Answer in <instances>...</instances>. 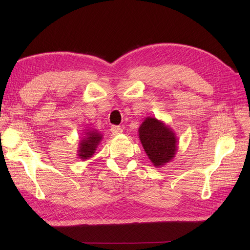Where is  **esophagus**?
Masks as SVG:
<instances>
[{"label":"esophagus","instance_id":"esophagus-1","mask_svg":"<svg viewBox=\"0 0 250 250\" xmlns=\"http://www.w3.org/2000/svg\"><path fill=\"white\" fill-rule=\"evenodd\" d=\"M110 130H111L113 135H117V134H120V133L123 132V129L120 126H112Z\"/></svg>","mask_w":250,"mask_h":250}]
</instances>
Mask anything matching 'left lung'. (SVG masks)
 I'll list each match as a JSON object with an SVG mask.
<instances>
[{
    "mask_svg": "<svg viewBox=\"0 0 250 250\" xmlns=\"http://www.w3.org/2000/svg\"><path fill=\"white\" fill-rule=\"evenodd\" d=\"M142 146L154 167H163L177 152L178 140L172 128L154 117H147L139 128Z\"/></svg>",
    "mask_w": 250,
    "mask_h": 250,
    "instance_id": "8db88e82",
    "label": "left lung"
}]
</instances>
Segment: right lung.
<instances>
[{"instance_id": "obj_1", "label": "right lung", "mask_w": 250, "mask_h": 250, "mask_svg": "<svg viewBox=\"0 0 250 250\" xmlns=\"http://www.w3.org/2000/svg\"><path fill=\"white\" fill-rule=\"evenodd\" d=\"M84 131V134L79 141L77 150V155L83 162L89 160L94 155L100 142L103 140V134L96 129H85Z\"/></svg>"}]
</instances>
